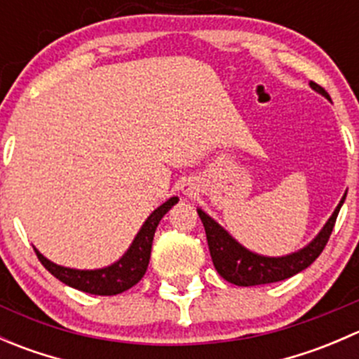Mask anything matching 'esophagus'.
Here are the masks:
<instances>
[{
	"label": "esophagus",
	"mask_w": 359,
	"mask_h": 359,
	"mask_svg": "<svg viewBox=\"0 0 359 359\" xmlns=\"http://www.w3.org/2000/svg\"><path fill=\"white\" fill-rule=\"evenodd\" d=\"M193 189H194L193 182H189V180L182 184V193H184V194H191V193H193Z\"/></svg>",
	"instance_id": "1"
}]
</instances>
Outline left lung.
<instances>
[{
    "label": "left lung",
    "instance_id": "1",
    "mask_svg": "<svg viewBox=\"0 0 359 359\" xmlns=\"http://www.w3.org/2000/svg\"><path fill=\"white\" fill-rule=\"evenodd\" d=\"M311 88L320 92L321 95L327 97L330 100V95L325 92L323 86L318 83L311 81ZM346 194L337 205L335 212L325 224L321 233L307 245L306 248L299 250V252L290 253L285 257H264L257 255V253L250 252L245 247H241L227 231H224L212 217L206 215L203 210H198L203 227L206 233V241H208L210 255H212V262L215 266L217 273L229 283L238 285V287H255V285H267L276 283V281H283L287 278H292L293 274L300 273L306 267H309L314 260L320 257L323 248L327 247L330 234L334 231L337 215L342 206Z\"/></svg>",
    "mask_w": 359,
    "mask_h": 359
}]
</instances>
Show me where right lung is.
<instances>
[{
  "label": "right lung",
  "mask_w": 359,
  "mask_h": 359,
  "mask_svg": "<svg viewBox=\"0 0 359 359\" xmlns=\"http://www.w3.org/2000/svg\"><path fill=\"white\" fill-rule=\"evenodd\" d=\"M177 201H179V198L173 196L168 201L163 203L161 206H158L147 217L144 226L140 227L139 234L133 240L132 247L126 250L125 255L118 262H114L109 267H104V269H69V267L57 266V264L50 262L36 248L34 252L38 255L39 262L45 266V269L52 273L57 280L69 285V287L92 293V295H118V293H123L128 290V288H132L133 285H137L144 278L147 266H149L151 247H153V238L154 233H156L159 220Z\"/></svg>",
  "instance_id": "1"
}]
</instances>
